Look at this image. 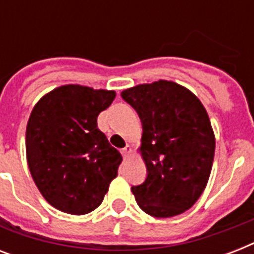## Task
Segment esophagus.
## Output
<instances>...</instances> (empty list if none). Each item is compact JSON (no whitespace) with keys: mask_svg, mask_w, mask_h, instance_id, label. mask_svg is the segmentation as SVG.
I'll list each match as a JSON object with an SVG mask.
<instances>
[{"mask_svg":"<svg viewBox=\"0 0 254 254\" xmlns=\"http://www.w3.org/2000/svg\"><path fill=\"white\" fill-rule=\"evenodd\" d=\"M131 153H133V149H131L130 145H127V146L124 147L123 150H121V154H123V157L125 159L129 158V157L131 155Z\"/></svg>","mask_w":254,"mask_h":254,"instance_id":"1","label":"esophagus"}]
</instances>
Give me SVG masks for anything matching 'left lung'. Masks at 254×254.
I'll return each mask as SVG.
<instances>
[{"mask_svg": "<svg viewBox=\"0 0 254 254\" xmlns=\"http://www.w3.org/2000/svg\"><path fill=\"white\" fill-rule=\"evenodd\" d=\"M142 123L139 153L147 169L131 192L143 212L173 217L192 207L204 191L215 155L208 113L186 87L158 80L121 92Z\"/></svg>", "mask_w": 254, "mask_h": 254, "instance_id": "left-lung-1", "label": "left lung"}]
</instances>
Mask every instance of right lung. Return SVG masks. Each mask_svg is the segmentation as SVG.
Returning a JSON list of instances; mask_svg holds the SVG:
<instances>
[{
  "label": "right lung",
  "mask_w": 254,
  "mask_h": 254,
  "mask_svg": "<svg viewBox=\"0 0 254 254\" xmlns=\"http://www.w3.org/2000/svg\"><path fill=\"white\" fill-rule=\"evenodd\" d=\"M116 92L79 84L42 97L26 127V158L38 190L62 212L85 215L101 204L123 157L97 127Z\"/></svg>",
  "instance_id": "right-lung-1"
}]
</instances>
